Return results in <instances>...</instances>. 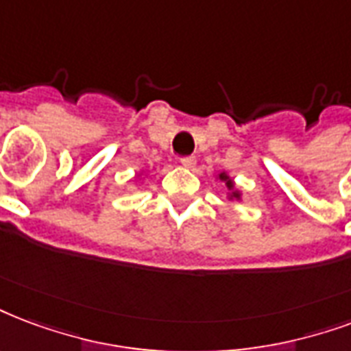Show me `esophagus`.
Masks as SVG:
<instances>
[{
    "label": "esophagus",
    "mask_w": 351,
    "mask_h": 351,
    "mask_svg": "<svg viewBox=\"0 0 351 351\" xmlns=\"http://www.w3.org/2000/svg\"><path fill=\"white\" fill-rule=\"evenodd\" d=\"M180 164L184 165V167H187V169H191V167H195V164H197V158H195V156L182 158Z\"/></svg>",
    "instance_id": "obj_1"
}]
</instances>
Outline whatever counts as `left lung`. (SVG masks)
<instances>
[{
    "instance_id": "obj_1",
    "label": "left lung",
    "mask_w": 351,
    "mask_h": 351,
    "mask_svg": "<svg viewBox=\"0 0 351 351\" xmlns=\"http://www.w3.org/2000/svg\"><path fill=\"white\" fill-rule=\"evenodd\" d=\"M221 178H224V180H226V176H224V175H221ZM226 186H228V187H232V182H230V180H226ZM234 195H237V193H234Z\"/></svg>"
}]
</instances>
